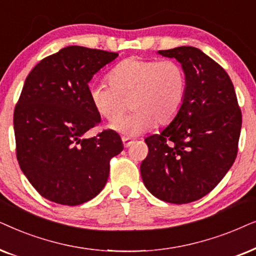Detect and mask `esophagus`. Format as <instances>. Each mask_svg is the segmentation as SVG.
<instances>
[{
	"label": "esophagus",
	"mask_w": 256,
	"mask_h": 256,
	"mask_svg": "<svg viewBox=\"0 0 256 256\" xmlns=\"http://www.w3.org/2000/svg\"><path fill=\"white\" fill-rule=\"evenodd\" d=\"M122 144H124L125 148H128V146H131L132 144H134V140H132V139H130V138L122 137Z\"/></svg>",
	"instance_id": "esophagus-1"
}]
</instances>
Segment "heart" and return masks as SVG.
<instances>
[{"instance_id":"obj_1","label":"heart","mask_w":256,"mask_h":256,"mask_svg":"<svg viewBox=\"0 0 256 256\" xmlns=\"http://www.w3.org/2000/svg\"><path fill=\"white\" fill-rule=\"evenodd\" d=\"M108 80L110 84L90 85V100L108 122L118 120L130 104L132 114L112 125L114 130L130 137L142 134L154 124L171 122L187 92L186 71L174 60L131 57L110 71Z\"/></svg>"}]
</instances>
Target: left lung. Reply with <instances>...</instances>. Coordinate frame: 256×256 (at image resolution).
<instances>
[{
	"label": "left lung",
	"instance_id": "left-lung-1",
	"mask_svg": "<svg viewBox=\"0 0 256 256\" xmlns=\"http://www.w3.org/2000/svg\"><path fill=\"white\" fill-rule=\"evenodd\" d=\"M158 54L182 63L187 92L171 124L145 139L140 173L153 196L180 205L205 196L226 176L238 154L242 114L228 74L202 50Z\"/></svg>",
	"mask_w": 256,
	"mask_h": 256
}]
</instances>
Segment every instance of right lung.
Instances as JSON below:
<instances>
[{
  "label": "right lung",
  "mask_w": 256,
  "mask_h": 256,
  "mask_svg": "<svg viewBox=\"0 0 256 256\" xmlns=\"http://www.w3.org/2000/svg\"><path fill=\"white\" fill-rule=\"evenodd\" d=\"M117 52L71 46L43 58L26 77L14 111L20 168L46 199L76 206L104 188L110 160L124 148L117 132L84 138L100 122L88 82Z\"/></svg>",
  "instance_id": "obj_1"
}]
</instances>
